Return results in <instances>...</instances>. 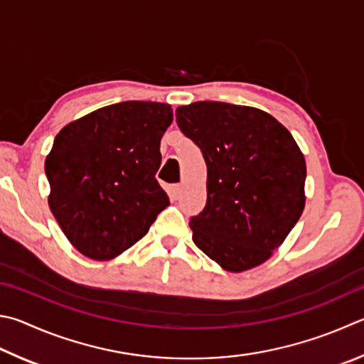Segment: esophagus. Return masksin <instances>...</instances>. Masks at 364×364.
Listing matches in <instances>:
<instances>
[{
	"label": "esophagus",
	"instance_id": "1",
	"mask_svg": "<svg viewBox=\"0 0 364 364\" xmlns=\"http://www.w3.org/2000/svg\"><path fill=\"white\" fill-rule=\"evenodd\" d=\"M181 194V186L180 184H171V186L168 188V196L171 200H178V197H180Z\"/></svg>",
	"mask_w": 364,
	"mask_h": 364
}]
</instances>
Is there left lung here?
<instances>
[{"instance_id": "1", "label": "left lung", "mask_w": 364, "mask_h": 364, "mask_svg": "<svg viewBox=\"0 0 364 364\" xmlns=\"http://www.w3.org/2000/svg\"><path fill=\"white\" fill-rule=\"evenodd\" d=\"M176 124L207 164V205L193 240L229 272L272 256L306 205V161L293 135L264 111L223 102L176 108Z\"/></svg>"}]
</instances>
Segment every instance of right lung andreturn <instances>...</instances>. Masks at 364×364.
<instances>
[{
	"label": "right lung",
	"mask_w": 364,
	"mask_h": 364,
	"mask_svg": "<svg viewBox=\"0 0 364 364\" xmlns=\"http://www.w3.org/2000/svg\"><path fill=\"white\" fill-rule=\"evenodd\" d=\"M167 103L121 102L58 132L46 157L49 207L79 253L113 259L143 239L170 205L156 180Z\"/></svg>",
	"instance_id": "add662e5"
}]
</instances>
